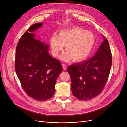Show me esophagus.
<instances>
[{"instance_id":"obj_1","label":"esophagus","mask_w":127,"mask_h":127,"mask_svg":"<svg viewBox=\"0 0 127 127\" xmlns=\"http://www.w3.org/2000/svg\"><path fill=\"white\" fill-rule=\"evenodd\" d=\"M62 67H63V69L64 70H66V69H67V66H66V64H62Z\"/></svg>"}]
</instances>
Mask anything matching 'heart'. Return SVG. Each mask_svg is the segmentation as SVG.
Returning <instances> with one entry per match:
<instances>
[{
  "instance_id": "heart-1",
  "label": "heart",
  "mask_w": 127,
  "mask_h": 127,
  "mask_svg": "<svg viewBox=\"0 0 127 127\" xmlns=\"http://www.w3.org/2000/svg\"><path fill=\"white\" fill-rule=\"evenodd\" d=\"M95 43L93 33L81 28H74L60 31L57 35H53L50 39L52 55L57 57L65 46L67 51L61 59L67 62L73 59L80 62L87 58L91 53Z\"/></svg>"
}]
</instances>
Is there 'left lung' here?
<instances>
[{
  "label": "left lung",
  "mask_w": 127,
  "mask_h": 127,
  "mask_svg": "<svg viewBox=\"0 0 127 127\" xmlns=\"http://www.w3.org/2000/svg\"><path fill=\"white\" fill-rule=\"evenodd\" d=\"M111 65V51L105 38L94 57L68 67L73 95L78 99L88 100L100 94L107 82Z\"/></svg>",
  "instance_id": "1"
}]
</instances>
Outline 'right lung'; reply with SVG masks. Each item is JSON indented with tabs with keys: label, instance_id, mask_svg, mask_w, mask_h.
Returning a JSON list of instances; mask_svg holds the SVG:
<instances>
[{
	"label": "right lung",
	"instance_id": "add662e5",
	"mask_svg": "<svg viewBox=\"0 0 127 127\" xmlns=\"http://www.w3.org/2000/svg\"><path fill=\"white\" fill-rule=\"evenodd\" d=\"M43 25H32L17 45L15 69L23 89L37 101L47 100L54 94L57 79L62 71L58 60L48 53L49 45L35 38L32 32Z\"/></svg>",
	"mask_w": 127,
	"mask_h": 127
}]
</instances>
